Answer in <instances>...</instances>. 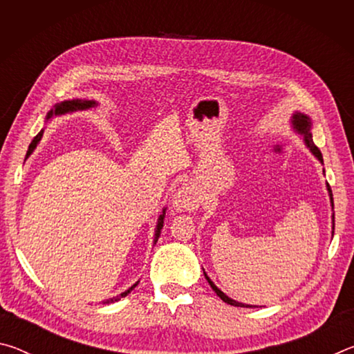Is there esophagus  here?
Instances as JSON below:
<instances>
[{
    "label": "esophagus",
    "instance_id": "esophagus-1",
    "mask_svg": "<svg viewBox=\"0 0 354 354\" xmlns=\"http://www.w3.org/2000/svg\"><path fill=\"white\" fill-rule=\"evenodd\" d=\"M200 206V194L194 185H184L171 200V207L176 212H190Z\"/></svg>",
    "mask_w": 354,
    "mask_h": 354
}]
</instances>
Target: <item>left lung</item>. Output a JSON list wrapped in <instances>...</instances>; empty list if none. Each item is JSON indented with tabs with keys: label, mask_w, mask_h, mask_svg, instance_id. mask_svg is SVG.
<instances>
[{
	"label": "left lung",
	"mask_w": 354,
	"mask_h": 354,
	"mask_svg": "<svg viewBox=\"0 0 354 354\" xmlns=\"http://www.w3.org/2000/svg\"><path fill=\"white\" fill-rule=\"evenodd\" d=\"M290 124H292V129L295 131V133L298 136L303 137V142L304 145H306L309 148V151L314 154V158H317V160H319L320 164H323V158H322V153L320 149L317 148L314 145V140H313V122H310L309 115H306V113L303 112H293L292 117H290ZM323 173H325V170H323ZM326 190H328V195H329V201H331V209H333V215H331V220H333V236H334V201H333V192H331V187H329V184H326ZM203 273H205V278L207 279L209 286L212 287V290L217 293V295L223 299L225 303L231 304V306H237V308H257L254 306V304H245V303H241V301H236V299H232L226 295V293L221 292L217 286H215L211 278L207 277V273L203 270ZM261 308V306H259Z\"/></svg>",
	"instance_id": "1"
}]
</instances>
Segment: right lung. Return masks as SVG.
Listing matches in <instances>:
<instances>
[{
  "instance_id": "1",
  "label": "right lung",
  "mask_w": 354,
  "mask_h": 354,
  "mask_svg": "<svg viewBox=\"0 0 354 354\" xmlns=\"http://www.w3.org/2000/svg\"><path fill=\"white\" fill-rule=\"evenodd\" d=\"M98 103L95 100H82V98H75V100H65V101H61V103H57L53 109L46 113V122L48 120H51L53 117H61V115H65V113H73V112H77V111H87V109H92V107H97ZM41 136H44V129L40 131V133L34 137L31 145H29L28 148V153H26V159L29 158L34 153V149L37 148L39 142L41 140ZM165 211L167 207H162V212L159 214L158 217V221H156V227H154V237H153V245H156V242H158V239L160 236V231H162L164 227V218H165ZM139 284V281H137L136 284H133L129 287L128 290H124L120 293V295L117 297H112L109 299H104V301H101L103 304H109V303H115L118 301L120 298L127 297L128 293L134 289V287Z\"/></svg>"
}]
</instances>
